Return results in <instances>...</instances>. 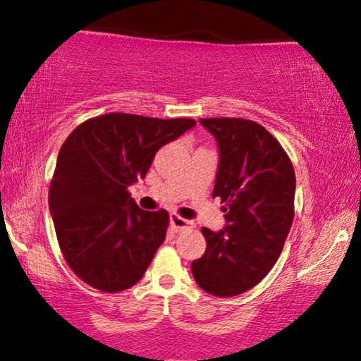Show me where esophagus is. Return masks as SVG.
<instances>
[{"instance_id": "esophagus-1", "label": "esophagus", "mask_w": 361, "mask_h": 361, "mask_svg": "<svg viewBox=\"0 0 361 361\" xmlns=\"http://www.w3.org/2000/svg\"><path fill=\"white\" fill-rule=\"evenodd\" d=\"M170 224H172V229L175 232H181L185 229H192L194 228L192 221H188V219L181 218L180 215H176V213H172V215H170Z\"/></svg>"}]
</instances>
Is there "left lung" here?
I'll use <instances>...</instances> for the list:
<instances>
[{
    "mask_svg": "<svg viewBox=\"0 0 361 361\" xmlns=\"http://www.w3.org/2000/svg\"><path fill=\"white\" fill-rule=\"evenodd\" d=\"M216 138L219 167L213 197L221 199L228 224L202 228L207 250L192 261L204 291L231 298L253 288L276 264L295 218V169L277 138L242 118L200 119Z\"/></svg>",
    "mask_w": 361,
    "mask_h": 361,
    "instance_id": "obj_1",
    "label": "left lung"
}]
</instances>
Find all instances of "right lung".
<instances>
[{
	"instance_id": "1",
	"label": "right lung",
	"mask_w": 361,
	"mask_h": 361,
	"mask_svg": "<svg viewBox=\"0 0 361 361\" xmlns=\"http://www.w3.org/2000/svg\"><path fill=\"white\" fill-rule=\"evenodd\" d=\"M194 119L108 113L84 121L59 151L49 209L60 252L84 283L103 293L135 285L166 240L169 212L142 210L129 188L159 148Z\"/></svg>"
}]
</instances>
